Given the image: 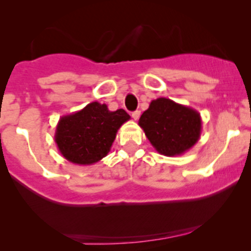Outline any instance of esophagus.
Masks as SVG:
<instances>
[{
    "label": "esophagus",
    "mask_w": 251,
    "mask_h": 251,
    "mask_svg": "<svg viewBox=\"0 0 251 251\" xmlns=\"http://www.w3.org/2000/svg\"><path fill=\"white\" fill-rule=\"evenodd\" d=\"M132 118H133L134 120H138L139 119V117H140V111H134V112H132Z\"/></svg>",
    "instance_id": "1"
}]
</instances>
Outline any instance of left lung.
<instances>
[{"label":"left lung","mask_w":251,"mask_h":251,"mask_svg":"<svg viewBox=\"0 0 251 251\" xmlns=\"http://www.w3.org/2000/svg\"><path fill=\"white\" fill-rule=\"evenodd\" d=\"M138 124L155 151L168 157L189 151L201 132V114L168 98L152 100Z\"/></svg>","instance_id":"1"}]
</instances>
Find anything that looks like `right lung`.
I'll return each mask as SVG.
<instances>
[{
  "label": "right lung",
  "instance_id": "add662e5",
  "mask_svg": "<svg viewBox=\"0 0 251 251\" xmlns=\"http://www.w3.org/2000/svg\"><path fill=\"white\" fill-rule=\"evenodd\" d=\"M131 117L123 108L112 112L98 101L60 118L54 139L65 159L92 165L108 154L118 129Z\"/></svg>",
  "mask_w": 251,
  "mask_h": 251
}]
</instances>
